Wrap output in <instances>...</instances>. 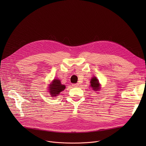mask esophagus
<instances>
[{
	"label": "esophagus",
	"mask_w": 146,
	"mask_h": 146,
	"mask_svg": "<svg viewBox=\"0 0 146 146\" xmlns=\"http://www.w3.org/2000/svg\"><path fill=\"white\" fill-rule=\"evenodd\" d=\"M72 86H73V87H78L79 84H73Z\"/></svg>",
	"instance_id": "obj_1"
}]
</instances>
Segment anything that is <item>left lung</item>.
I'll list each match as a JSON object with an SVG mask.
<instances>
[{
  "instance_id": "1",
  "label": "left lung",
  "mask_w": 146,
  "mask_h": 146,
  "mask_svg": "<svg viewBox=\"0 0 146 146\" xmlns=\"http://www.w3.org/2000/svg\"><path fill=\"white\" fill-rule=\"evenodd\" d=\"M91 86L93 90H94L95 91H98L100 89V84L99 81L95 77H92L91 80Z\"/></svg>"
}]
</instances>
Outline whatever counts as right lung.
Returning a JSON list of instances; mask_svg holds the SVG:
<instances>
[{"label":"right lung","mask_w":146,"mask_h":146,"mask_svg":"<svg viewBox=\"0 0 146 146\" xmlns=\"http://www.w3.org/2000/svg\"><path fill=\"white\" fill-rule=\"evenodd\" d=\"M50 86L49 91L52 97L57 96L61 91H64L65 89V86L61 84L59 80L57 79H54L52 84Z\"/></svg>","instance_id":"right-lung-1"}]
</instances>
